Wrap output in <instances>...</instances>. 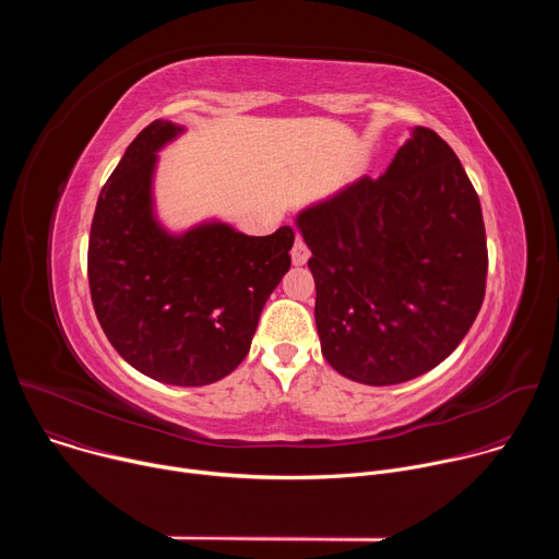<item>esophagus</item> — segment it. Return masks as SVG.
<instances>
[{
    "instance_id": "esophagus-1",
    "label": "esophagus",
    "mask_w": 559,
    "mask_h": 559,
    "mask_svg": "<svg viewBox=\"0 0 559 559\" xmlns=\"http://www.w3.org/2000/svg\"><path fill=\"white\" fill-rule=\"evenodd\" d=\"M309 259V248L302 243V238H296L294 248H292V263L294 265H305Z\"/></svg>"
}]
</instances>
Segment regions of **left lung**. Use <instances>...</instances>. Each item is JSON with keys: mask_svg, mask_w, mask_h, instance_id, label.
<instances>
[{"mask_svg": "<svg viewBox=\"0 0 559 559\" xmlns=\"http://www.w3.org/2000/svg\"><path fill=\"white\" fill-rule=\"evenodd\" d=\"M316 283V330L345 378L384 386L440 365L485 300L487 236L460 158L416 126L380 179L296 216Z\"/></svg>", "mask_w": 559, "mask_h": 559, "instance_id": "obj_1", "label": "left lung"}]
</instances>
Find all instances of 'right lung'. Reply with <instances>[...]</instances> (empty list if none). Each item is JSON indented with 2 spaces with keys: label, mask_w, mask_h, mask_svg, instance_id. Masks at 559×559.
<instances>
[{
  "label": "right lung",
  "mask_w": 559,
  "mask_h": 559,
  "mask_svg": "<svg viewBox=\"0 0 559 559\" xmlns=\"http://www.w3.org/2000/svg\"><path fill=\"white\" fill-rule=\"evenodd\" d=\"M183 132L156 119L102 188L88 243L95 313L119 356L143 376L203 386L250 352L259 316L292 265L294 229L248 236L221 221L181 234L156 218V152Z\"/></svg>",
  "instance_id": "1"
}]
</instances>
